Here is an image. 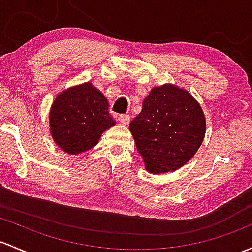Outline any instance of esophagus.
Listing matches in <instances>:
<instances>
[{"label": "esophagus", "instance_id": "1", "mask_svg": "<svg viewBox=\"0 0 252 252\" xmlns=\"http://www.w3.org/2000/svg\"><path fill=\"white\" fill-rule=\"evenodd\" d=\"M119 122H121L122 124H124V126H126V124H129V122H130V116L121 115L119 116Z\"/></svg>", "mask_w": 252, "mask_h": 252}]
</instances>
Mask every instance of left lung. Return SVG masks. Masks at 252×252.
I'll return each mask as SVG.
<instances>
[{
    "mask_svg": "<svg viewBox=\"0 0 252 252\" xmlns=\"http://www.w3.org/2000/svg\"><path fill=\"white\" fill-rule=\"evenodd\" d=\"M205 126L200 105L189 92L171 84L153 88L129 124L136 150L153 174L185 165L202 145Z\"/></svg>",
    "mask_w": 252,
    "mask_h": 252,
    "instance_id": "8db88e82",
    "label": "left lung"
}]
</instances>
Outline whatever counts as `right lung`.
<instances>
[{
  "instance_id": "right-lung-1",
  "label": "right lung",
  "mask_w": 252,
  "mask_h": 252,
  "mask_svg": "<svg viewBox=\"0 0 252 252\" xmlns=\"http://www.w3.org/2000/svg\"><path fill=\"white\" fill-rule=\"evenodd\" d=\"M49 123L54 141L70 155L91 150L106 129L115 126L107 100L92 83L60 93L50 108Z\"/></svg>"
}]
</instances>
